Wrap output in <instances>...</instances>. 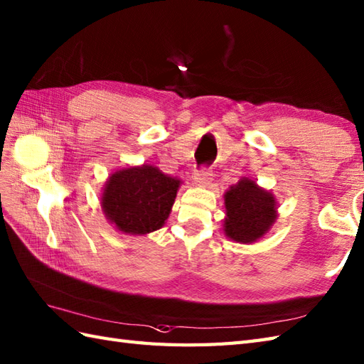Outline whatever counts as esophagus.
Returning a JSON list of instances; mask_svg holds the SVG:
<instances>
[{
  "label": "esophagus",
  "instance_id": "obj_1",
  "mask_svg": "<svg viewBox=\"0 0 364 364\" xmlns=\"http://www.w3.org/2000/svg\"><path fill=\"white\" fill-rule=\"evenodd\" d=\"M213 174L207 170V168H200V170L196 173V176H194V183L196 185H200V187H207V185H210L211 182V177Z\"/></svg>",
  "mask_w": 364,
  "mask_h": 364
}]
</instances>
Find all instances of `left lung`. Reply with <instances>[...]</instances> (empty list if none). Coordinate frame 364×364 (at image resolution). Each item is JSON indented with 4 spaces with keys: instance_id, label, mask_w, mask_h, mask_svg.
I'll list each match as a JSON object with an SVG mask.
<instances>
[{
    "instance_id": "8db88e82",
    "label": "left lung",
    "mask_w": 364,
    "mask_h": 364,
    "mask_svg": "<svg viewBox=\"0 0 364 364\" xmlns=\"http://www.w3.org/2000/svg\"><path fill=\"white\" fill-rule=\"evenodd\" d=\"M224 232L236 242L249 244L262 237L277 220V200L249 177H242L225 194Z\"/></svg>"
}]
</instances>
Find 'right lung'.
Instances as JSON below:
<instances>
[{"label": "right lung", "instance_id": "1", "mask_svg": "<svg viewBox=\"0 0 364 364\" xmlns=\"http://www.w3.org/2000/svg\"><path fill=\"white\" fill-rule=\"evenodd\" d=\"M181 183L153 165L117 170L102 193L105 216L125 235L156 232L170 216Z\"/></svg>", "mask_w": 364, "mask_h": 364}]
</instances>
